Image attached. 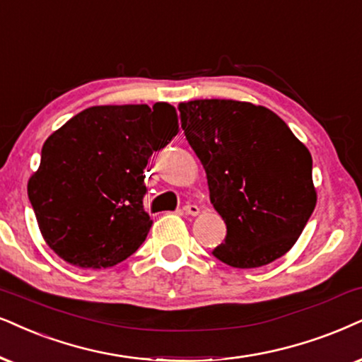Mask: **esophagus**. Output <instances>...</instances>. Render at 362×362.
<instances>
[{"label": "esophagus", "mask_w": 362, "mask_h": 362, "mask_svg": "<svg viewBox=\"0 0 362 362\" xmlns=\"http://www.w3.org/2000/svg\"><path fill=\"white\" fill-rule=\"evenodd\" d=\"M184 212L187 214V215H197L200 212V209L197 207V205H194V204H187V205H184Z\"/></svg>", "instance_id": "1"}]
</instances>
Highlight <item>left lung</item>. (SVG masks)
I'll return each mask as SVG.
<instances>
[{
    "instance_id": "1",
    "label": "left lung",
    "mask_w": 362,
    "mask_h": 362,
    "mask_svg": "<svg viewBox=\"0 0 362 362\" xmlns=\"http://www.w3.org/2000/svg\"><path fill=\"white\" fill-rule=\"evenodd\" d=\"M182 128L207 173L210 202L227 226L212 250L239 269L282 257L315 207L313 157L271 110L235 100L182 103Z\"/></svg>"
}]
</instances>
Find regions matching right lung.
<instances>
[{
  "label": "right lung",
  "instance_id": "1",
  "mask_svg": "<svg viewBox=\"0 0 362 362\" xmlns=\"http://www.w3.org/2000/svg\"><path fill=\"white\" fill-rule=\"evenodd\" d=\"M178 134L168 103L91 107L49 135L28 199L47 244L83 269L112 267L144 244V168Z\"/></svg>",
  "mask_w": 362,
  "mask_h": 362
}]
</instances>
